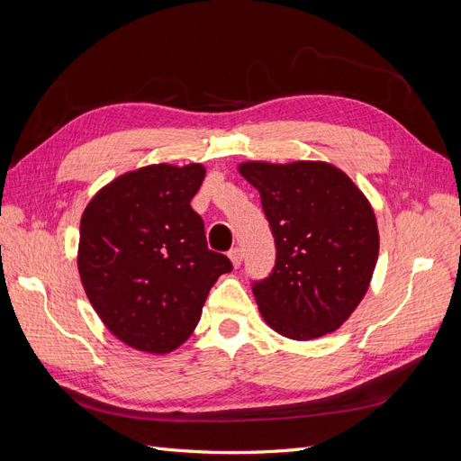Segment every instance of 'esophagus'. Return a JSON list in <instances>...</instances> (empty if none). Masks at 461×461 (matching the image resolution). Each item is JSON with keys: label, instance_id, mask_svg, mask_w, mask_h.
Wrapping results in <instances>:
<instances>
[{"label": "esophagus", "instance_id": "esophagus-1", "mask_svg": "<svg viewBox=\"0 0 461 461\" xmlns=\"http://www.w3.org/2000/svg\"><path fill=\"white\" fill-rule=\"evenodd\" d=\"M229 259L232 261V265H234V267H239V265L242 263V249H240L239 246H236V248H232V249H230V252H229Z\"/></svg>", "mask_w": 461, "mask_h": 461}]
</instances>
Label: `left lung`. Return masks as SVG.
<instances>
[{
	"instance_id": "left-lung-1",
	"label": "left lung",
	"mask_w": 461,
	"mask_h": 461,
	"mask_svg": "<svg viewBox=\"0 0 461 461\" xmlns=\"http://www.w3.org/2000/svg\"><path fill=\"white\" fill-rule=\"evenodd\" d=\"M239 171L258 188L275 236L273 273L254 283L265 323L292 340L337 330L364 300L379 258L369 200L325 161H246Z\"/></svg>"
}]
</instances>
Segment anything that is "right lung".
Here are the masks:
<instances>
[{
	"label": "right lung",
	"mask_w": 461,
	"mask_h": 461,
	"mask_svg": "<svg viewBox=\"0 0 461 461\" xmlns=\"http://www.w3.org/2000/svg\"><path fill=\"white\" fill-rule=\"evenodd\" d=\"M205 167L148 165L111 180L80 219L78 273L95 313L134 350L169 354L196 329L232 269L207 248L196 196Z\"/></svg>",
	"instance_id": "obj_1"
}]
</instances>
